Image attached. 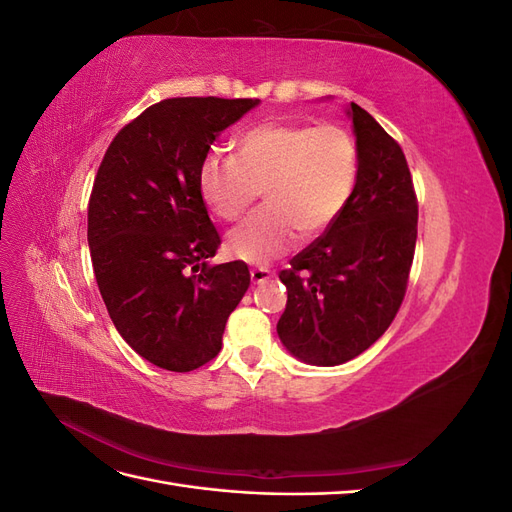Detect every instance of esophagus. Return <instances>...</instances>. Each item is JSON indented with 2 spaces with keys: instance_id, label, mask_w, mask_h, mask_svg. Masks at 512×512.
Returning a JSON list of instances; mask_svg holds the SVG:
<instances>
[{
  "instance_id": "1",
  "label": "esophagus",
  "mask_w": 512,
  "mask_h": 512,
  "mask_svg": "<svg viewBox=\"0 0 512 512\" xmlns=\"http://www.w3.org/2000/svg\"><path fill=\"white\" fill-rule=\"evenodd\" d=\"M250 275H252V282H254V284H262V282L271 280L273 271L267 269V267H254V269L250 271Z\"/></svg>"
}]
</instances>
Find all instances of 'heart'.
I'll return each instance as SVG.
<instances>
[{
    "label": "heart",
    "instance_id": "1",
    "mask_svg": "<svg viewBox=\"0 0 512 512\" xmlns=\"http://www.w3.org/2000/svg\"><path fill=\"white\" fill-rule=\"evenodd\" d=\"M359 179V147L342 126L269 121L241 134L237 156L200 166V194L224 222H237L267 190L269 205L228 235V252L245 262L286 254L299 235L318 237L350 203Z\"/></svg>",
    "mask_w": 512,
    "mask_h": 512
}]
</instances>
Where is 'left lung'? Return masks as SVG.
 Returning a JSON list of instances; mask_svg holds the SVG:
<instances>
[{
  "label": "left lung",
  "instance_id": "1",
  "mask_svg": "<svg viewBox=\"0 0 512 512\" xmlns=\"http://www.w3.org/2000/svg\"><path fill=\"white\" fill-rule=\"evenodd\" d=\"M359 179L337 222L280 273L288 303L277 335L297 359L333 367L391 327L408 290L418 200L404 151L359 104H350Z\"/></svg>",
  "mask_w": 512,
  "mask_h": 512
}]
</instances>
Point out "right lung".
Returning a JSON list of instances; mask_svg holds the SVG:
<instances>
[{
  "instance_id": "obj_1",
  "label": "right lung",
  "mask_w": 512,
  "mask_h": 512,
  "mask_svg": "<svg viewBox=\"0 0 512 512\" xmlns=\"http://www.w3.org/2000/svg\"><path fill=\"white\" fill-rule=\"evenodd\" d=\"M252 98H168L108 145L87 209L96 282L128 346L168 371L222 350L228 316L250 288L243 260L209 267L222 243L200 194V166Z\"/></svg>"
}]
</instances>
